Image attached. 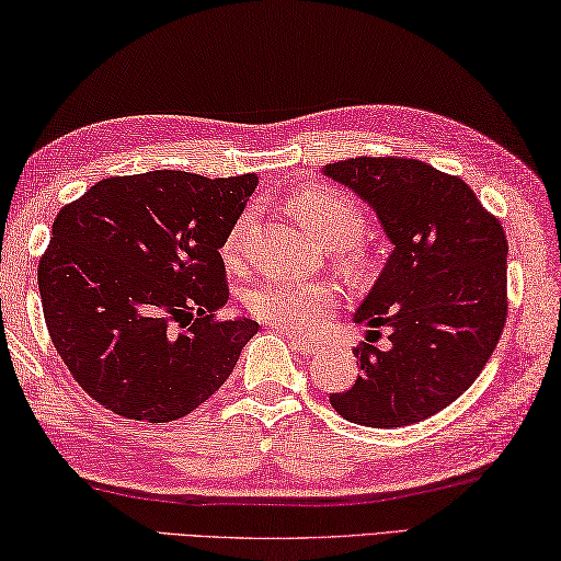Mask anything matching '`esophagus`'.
<instances>
[{"mask_svg": "<svg viewBox=\"0 0 561 561\" xmlns=\"http://www.w3.org/2000/svg\"><path fill=\"white\" fill-rule=\"evenodd\" d=\"M285 335H288V339H290V345L295 347L297 353H302V355H314V353L319 351V345L309 343V341H302V339H297V335H293V333H288V331H285Z\"/></svg>", "mask_w": 561, "mask_h": 561, "instance_id": "obj_1", "label": "esophagus"}]
</instances>
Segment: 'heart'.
Segmentation results:
<instances>
[{
	"label": "heart",
	"mask_w": 561,
	"mask_h": 561,
	"mask_svg": "<svg viewBox=\"0 0 561 561\" xmlns=\"http://www.w3.org/2000/svg\"><path fill=\"white\" fill-rule=\"evenodd\" d=\"M288 208L314 238H319L323 244L341 247L347 259H355L353 242L365 234L367 218L363 206L351 194L319 184L307 186V190L290 196ZM249 218L252 216L242 214L232 226L226 240L228 254H234L240 249ZM335 293L331 285L317 280L264 278L247 293V309L256 319L278 323V327L295 333L317 331L331 317Z\"/></svg>",
	"instance_id": "1"
}]
</instances>
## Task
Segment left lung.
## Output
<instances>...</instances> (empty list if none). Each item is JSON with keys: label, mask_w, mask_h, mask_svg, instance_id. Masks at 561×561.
Wrapping results in <instances>:
<instances>
[{"label": "left lung", "mask_w": 561, "mask_h": 561, "mask_svg": "<svg viewBox=\"0 0 561 561\" xmlns=\"http://www.w3.org/2000/svg\"><path fill=\"white\" fill-rule=\"evenodd\" d=\"M379 216L393 244L355 323L389 329V351L355 347L359 375L331 393L341 417L403 427L454 403L488 365L506 323V234L476 192L413 158L323 165ZM375 333V331H369Z\"/></svg>", "instance_id": "8db88e82"}]
</instances>
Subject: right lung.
<instances>
[{"label": "right lung", "mask_w": 561, "mask_h": 561, "mask_svg": "<svg viewBox=\"0 0 561 561\" xmlns=\"http://www.w3.org/2000/svg\"><path fill=\"white\" fill-rule=\"evenodd\" d=\"M256 182L156 170L107 178L59 210L37 288L49 339L93 401L172 422L232 375L259 323L216 319L230 295L220 247Z\"/></svg>", "instance_id": "add662e5"}]
</instances>
